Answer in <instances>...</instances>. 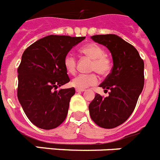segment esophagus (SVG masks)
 Instances as JSON below:
<instances>
[{
    "instance_id": "1",
    "label": "esophagus",
    "mask_w": 160,
    "mask_h": 160,
    "mask_svg": "<svg viewBox=\"0 0 160 160\" xmlns=\"http://www.w3.org/2000/svg\"><path fill=\"white\" fill-rule=\"evenodd\" d=\"M76 91H77V92H83V91H85V90H84V89L77 88V89H76Z\"/></svg>"
}]
</instances>
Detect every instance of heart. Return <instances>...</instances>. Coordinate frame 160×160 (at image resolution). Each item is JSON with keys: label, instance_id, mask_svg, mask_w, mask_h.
<instances>
[{"label": "heart", "instance_id": "obj_1", "mask_svg": "<svg viewBox=\"0 0 160 160\" xmlns=\"http://www.w3.org/2000/svg\"><path fill=\"white\" fill-rule=\"evenodd\" d=\"M80 53L92 59L90 65V71L97 72L99 75L105 77L110 73L112 68L111 59L106 55L105 49L97 43L87 44L80 49ZM64 66L68 73H73L77 69V61L71 53H68L64 58ZM98 82V77L95 73L89 74H78L72 80L73 87L79 89H85L90 86H94Z\"/></svg>", "mask_w": 160, "mask_h": 160}]
</instances>
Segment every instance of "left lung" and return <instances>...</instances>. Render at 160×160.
<instances>
[{
    "mask_svg": "<svg viewBox=\"0 0 160 160\" xmlns=\"http://www.w3.org/2000/svg\"><path fill=\"white\" fill-rule=\"evenodd\" d=\"M94 42L107 46L113 67L99 87L110 90L108 97L95 94L89 105L91 119L102 128L111 129L126 122L134 111L144 85V62L132 45L114 34L94 35Z\"/></svg>",
    "mask_w": 160,
    "mask_h": 160,
    "instance_id": "obj_1",
    "label": "left lung"
}]
</instances>
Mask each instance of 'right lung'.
I'll use <instances>...</instances> for the list:
<instances>
[{"label": "right lung", "instance_id": "1", "mask_svg": "<svg viewBox=\"0 0 160 160\" xmlns=\"http://www.w3.org/2000/svg\"><path fill=\"white\" fill-rule=\"evenodd\" d=\"M85 38L49 35L24 51L18 68V98L27 118L38 128L54 129L66 119L75 90H56L70 82L65 57Z\"/></svg>", "mask_w": 160, "mask_h": 160}]
</instances>
